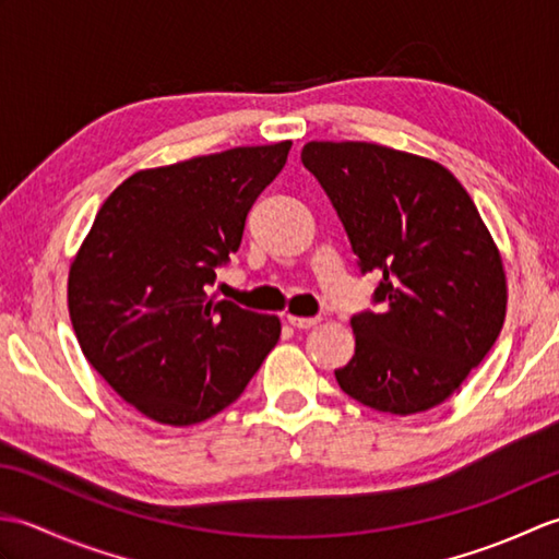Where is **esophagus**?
<instances>
[{
    "mask_svg": "<svg viewBox=\"0 0 559 559\" xmlns=\"http://www.w3.org/2000/svg\"><path fill=\"white\" fill-rule=\"evenodd\" d=\"M286 319H288V324L295 326V329H312V326H317L319 322H322V319H319V317H295V314H288Z\"/></svg>",
    "mask_w": 559,
    "mask_h": 559,
    "instance_id": "34e87169",
    "label": "esophagus"
}]
</instances>
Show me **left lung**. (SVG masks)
Wrapping results in <instances>:
<instances>
[{
    "label": "left lung",
    "instance_id": "8db88e82",
    "mask_svg": "<svg viewBox=\"0 0 559 559\" xmlns=\"http://www.w3.org/2000/svg\"><path fill=\"white\" fill-rule=\"evenodd\" d=\"M322 185L379 310L353 314L355 355L336 382L362 406L413 415L447 401L500 336L502 257L466 189L442 165L365 141H310Z\"/></svg>",
    "mask_w": 559,
    "mask_h": 559
}]
</instances>
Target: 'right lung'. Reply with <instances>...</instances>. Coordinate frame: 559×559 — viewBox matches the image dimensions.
<instances>
[{
  "label": "right lung",
  "instance_id": "add662e5",
  "mask_svg": "<svg viewBox=\"0 0 559 559\" xmlns=\"http://www.w3.org/2000/svg\"><path fill=\"white\" fill-rule=\"evenodd\" d=\"M290 141L141 170L105 199L69 269V317L105 382L146 418L194 425L240 399L278 343L273 314L209 298Z\"/></svg>",
  "mask_w": 559,
  "mask_h": 559
}]
</instances>
